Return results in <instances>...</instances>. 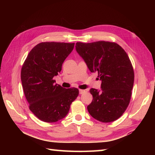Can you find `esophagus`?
<instances>
[{
    "mask_svg": "<svg viewBox=\"0 0 155 155\" xmlns=\"http://www.w3.org/2000/svg\"><path fill=\"white\" fill-rule=\"evenodd\" d=\"M85 92H86V91H85V90H81V89H80V90H79V94H84V93H85Z\"/></svg>",
    "mask_w": 155,
    "mask_h": 155,
    "instance_id": "esophagus-1",
    "label": "esophagus"
}]
</instances>
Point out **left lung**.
Returning <instances> with one entry per match:
<instances>
[{"label": "left lung", "instance_id": "obj_1", "mask_svg": "<svg viewBox=\"0 0 155 155\" xmlns=\"http://www.w3.org/2000/svg\"><path fill=\"white\" fill-rule=\"evenodd\" d=\"M75 47L90 71L98 72L101 81V91L90 90L93 99L87 106L88 113L103 123L116 120L130 103L134 84V71L128 54L115 42H79Z\"/></svg>", "mask_w": 155, "mask_h": 155}]
</instances>
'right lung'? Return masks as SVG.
<instances>
[{"mask_svg": "<svg viewBox=\"0 0 155 155\" xmlns=\"http://www.w3.org/2000/svg\"><path fill=\"white\" fill-rule=\"evenodd\" d=\"M74 43L45 42L32 49L22 65L21 81L31 112L46 123L64 118L78 95L76 88H64L53 77L74 48Z\"/></svg>", "mask_w": 155, "mask_h": 155, "instance_id": "add662e5", "label": "right lung"}]
</instances>
